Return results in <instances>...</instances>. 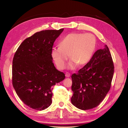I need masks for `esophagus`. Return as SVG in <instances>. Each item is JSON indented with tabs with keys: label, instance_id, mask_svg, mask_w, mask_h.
Wrapping results in <instances>:
<instances>
[{
	"label": "esophagus",
	"instance_id": "obj_1",
	"mask_svg": "<svg viewBox=\"0 0 128 128\" xmlns=\"http://www.w3.org/2000/svg\"><path fill=\"white\" fill-rule=\"evenodd\" d=\"M65 76H66V77H70V74L68 72H66V74H65Z\"/></svg>",
	"mask_w": 128,
	"mask_h": 128
}]
</instances>
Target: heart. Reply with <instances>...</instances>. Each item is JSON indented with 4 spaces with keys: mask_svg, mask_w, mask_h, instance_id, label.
<instances>
[{
    "mask_svg": "<svg viewBox=\"0 0 128 128\" xmlns=\"http://www.w3.org/2000/svg\"><path fill=\"white\" fill-rule=\"evenodd\" d=\"M96 45V40L94 34L72 32L61 40L60 46L52 48L51 56L60 69L65 68L69 57L71 60L69 62L67 68L73 70L78 64L84 66L90 62L95 51Z\"/></svg>",
    "mask_w": 128,
    "mask_h": 128,
    "instance_id": "obj_1",
    "label": "heart"
}]
</instances>
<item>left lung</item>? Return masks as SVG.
I'll return each mask as SVG.
<instances>
[{
  "label": "left lung",
  "instance_id": "left-lung-1",
  "mask_svg": "<svg viewBox=\"0 0 128 128\" xmlns=\"http://www.w3.org/2000/svg\"><path fill=\"white\" fill-rule=\"evenodd\" d=\"M114 72L112 58L108 46L96 51L91 60L72 76L73 95L71 102L82 110L98 106L110 88Z\"/></svg>",
  "mask_w": 128,
  "mask_h": 128
}]
</instances>
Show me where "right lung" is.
<instances>
[{
  "mask_svg": "<svg viewBox=\"0 0 128 128\" xmlns=\"http://www.w3.org/2000/svg\"><path fill=\"white\" fill-rule=\"evenodd\" d=\"M42 30L27 38L15 52L12 66V83L24 104L42 110L52 104V86L65 78L56 68L51 51L54 42L64 31Z\"/></svg>",
  "mask_w": 128,
  "mask_h": 128,
  "instance_id": "1",
  "label": "right lung"
}]
</instances>
